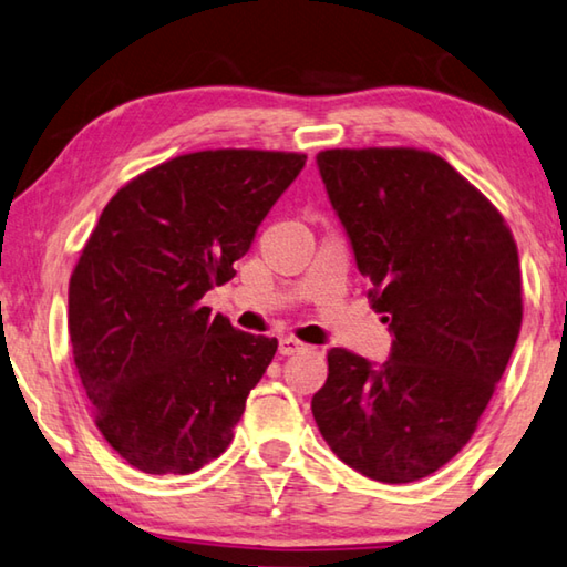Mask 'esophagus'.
Returning a JSON list of instances; mask_svg holds the SVG:
<instances>
[{
    "mask_svg": "<svg viewBox=\"0 0 567 567\" xmlns=\"http://www.w3.org/2000/svg\"><path fill=\"white\" fill-rule=\"evenodd\" d=\"M277 350H280V355H295V353H300V350H305V343L292 336H285V338H280V346H277Z\"/></svg>",
    "mask_w": 567,
    "mask_h": 567,
    "instance_id": "esophagus-1",
    "label": "esophagus"
}]
</instances>
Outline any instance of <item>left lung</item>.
I'll return each mask as SVG.
<instances>
[{"label":"left lung","instance_id":"1","mask_svg":"<svg viewBox=\"0 0 567 567\" xmlns=\"http://www.w3.org/2000/svg\"><path fill=\"white\" fill-rule=\"evenodd\" d=\"M318 166L393 346L381 365L328 350L312 416L355 472L416 482L470 442L515 350V237L497 206L431 151L328 148Z\"/></svg>","mask_w":567,"mask_h":567}]
</instances>
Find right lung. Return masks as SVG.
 <instances>
[{
    "label": "right lung",
    "instance_id": "add662e5",
    "mask_svg": "<svg viewBox=\"0 0 567 567\" xmlns=\"http://www.w3.org/2000/svg\"><path fill=\"white\" fill-rule=\"evenodd\" d=\"M305 154L194 151L143 171L105 204L70 275L68 330L95 426L146 474L224 452L277 338L212 316Z\"/></svg>",
    "mask_w": 567,
    "mask_h": 567
}]
</instances>
